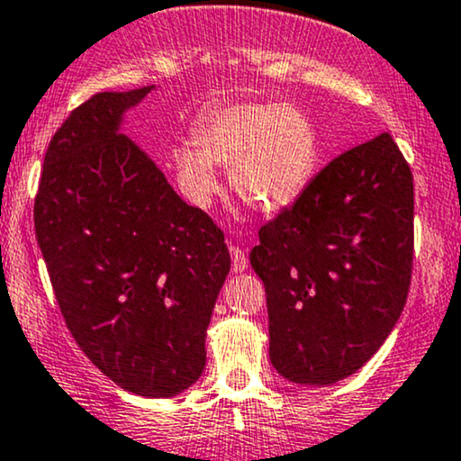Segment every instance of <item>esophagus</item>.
Instances as JSON below:
<instances>
[{"label": "esophagus", "mask_w": 461, "mask_h": 461, "mask_svg": "<svg viewBox=\"0 0 461 461\" xmlns=\"http://www.w3.org/2000/svg\"><path fill=\"white\" fill-rule=\"evenodd\" d=\"M230 254H231V271L245 273L247 267H249V260H247L245 251L239 249L236 245H230Z\"/></svg>", "instance_id": "1"}]
</instances>
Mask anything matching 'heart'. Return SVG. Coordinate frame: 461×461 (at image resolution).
I'll use <instances>...</instances> for the list:
<instances>
[{
  "mask_svg": "<svg viewBox=\"0 0 461 461\" xmlns=\"http://www.w3.org/2000/svg\"><path fill=\"white\" fill-rule=\"evenodd\" d=\"M194 144L173 150L179 188L194 205L221 190L216 166L262 214H280L304 196L320 166V135L304 111L286 103H234L194 126Z\"/></svg>",
  "mask_w": 461,
  "mask_h": 461,
  "instance_id": "heart-1",
  "label": "heart"
}]
</instances>
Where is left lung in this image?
<instances>
[{
    "mask_svg": "<svg viewBox=\"0 0 461 461\" xmlns=\"http://www.w3.org/2000/svg\"><path fill=\"white\" fill-rule=\"evenodd\" d=\"M411 260L413 176L381 133L332 159L251 249L277 374L323 387L361 370L401 317Z\"/></svg>",
    "mask_w": 461,
    "mask_h": 461,
    "instance_id": "8db88e82",
    "label": "left lung"
}]
</instances>
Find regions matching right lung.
Segmentation results:
<instances>
[{
	"instance_id": "1",
	"label": "right lung",
	"mask_w": 461,
	"mask_h": 461,
	"mask_svg": "<svg viewBox=\"0 0 461 461\" xmlns=\"http://www.w3.org/2000/svg\"><path fill=\"white\" fill-rule=\"evenodd\" d=\"M155 85L103 91L54 133L34 230L65 323L115 385L170 398L199 381L231 260L225 236L122 133Z\"/></svg>"
}]
</instances>
